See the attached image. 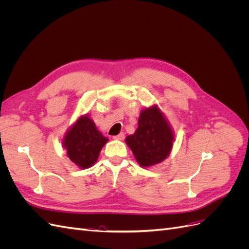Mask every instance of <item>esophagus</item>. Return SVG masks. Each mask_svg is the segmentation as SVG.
Returning <instances> with one entry per match:
<instances>
[{"label":"esophagus","instance_id":"obj_1","mask_svg":"<svg viewBox=\"0 0 249 249\" xmlns=\"http://www.w3.org/2000/svg\"><path fill=\"white\" fill-rule=\"evenodd\" d=\"M113 139H116V140H124V133H120L116 136H113Z\"/></svg>","mask_w":249,"mask_h":249}]
</instances>
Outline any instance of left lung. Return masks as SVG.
I'll list each match as a JSON object with an SVG mask.
<instances>
[{
	"label": "left lung",
	"mask_w": 249,
	"mask_h": 249,
	"mask_svg": "<svg viewBox=\"0 0 249 249\" xmlns=\"http://www.w3.org/2000/svg\"><path fill=\"white\" fill-rule=\"evenodd\" d=\"M173 139V134L161 111L154 106L141 112L138 129L135 134L127 136L125 141L141 166L148 167L166 159Z\"/></svg>",
	"instance_id": "8db88e82"
}]
</instances>
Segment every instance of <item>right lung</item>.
Segmentation results:
<instances>
[{"label": "right lung", "instance_id": "obj_1", "mask_svg": "<svg viewBox=\"0 0 249 249\" xmlns=\"http://www.w3.org/2000/svg\"><path fill=\"white\" fill-rule=\"evenodd\" d=\"M108 139L97 131L88 116H82L67 132L63 145L70 159L81 168L92 166Z\"/></svg>", "mask_w": 249, "mask_h": 249}]
</instances>
